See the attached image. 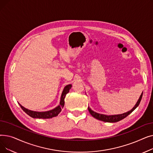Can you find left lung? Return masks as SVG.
Returning a JSON list of instances; mask_svg holds the SVG:
<instances>
[{"mask_svg": "<svg viewBox=\"0 0 153 153\" xmlns=\"http://www.w3.org/2000/svg\"><path fill=\"white\" fill-rule=\"evenodd\" d=\"M142 96H143V92L141 94L140 97L137 102V103H136V105L134 107L129 111L126 112V113H124L123 114H120V115H103V114H100L98 113H96V112L92 111L91 108L88 107V110H89V113L91 114L92 117H94L95 118L101 120V121L105 122H110V123H114V122H117L122 120V119L125 118L128 115H130L131 112L136 109V108L137 107L141 100L142 99Z\"/></svg>", "mask_w": 153, "mask_h": 153, "instance_id": "obj_1", "label": "left lung"}]
</instances>
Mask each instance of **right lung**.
Listing matches in <instances>:
<instances>
[{
  "instance_id": "right-lung-1",
  "label": "right lung",
  "mask_w": 153,
  "mask_h": 153,
  "mask_svg": "<svg viewBox=\"0 0 153 153\" xmlns=\"http://www.w3.org/2000/svg\"><path fill=\"white\" fill-rule=\"evenodd\" d=\"M72 87L71 84H69L66 85L62 91L61 97V100L59 105L56 107L55 108L49 110L47 111H42V112H39V111H31L28 109L25 108V107H23L19 103L20 106L21 107L22 109L25 112V113L30 116L32 118H43V119H46V118H51L53 117L58 116V114L60 113L62 108L64 107V99H65V97L66 94L69 92V90L71 89V88Z\"/></svg>"
}]
</instances>
